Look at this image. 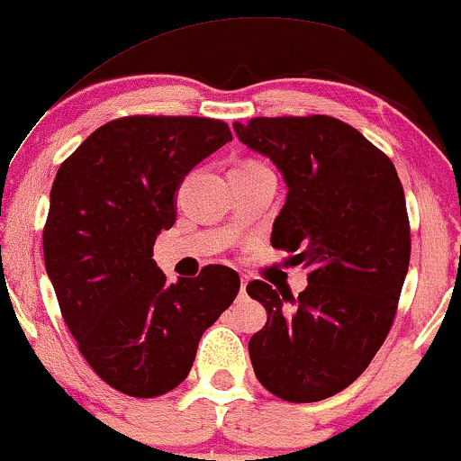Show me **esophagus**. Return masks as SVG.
<instances>
[{
    "mask_svg": "<svg viewBox=\"0 0 461 461\" xmlns=\"http://www.w3.org/2000/svg\"><path fill=\"white\" fill-rule=\"evenodd\" d=\"M246 286H248V278H246V276H241V286H240L241 295H243V294H246Z\"/></svg>",
    "mask_w": 461,
    "mask_h": 461,
    "instance_id": "obj_1",
    "label": "esophagus"
}]
</instances>
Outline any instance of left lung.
Masks as SVG:
<instances>
[{
	"label": "left lung",
	"mask_w": 461,
	"mask_h": 461,
	"mask_svg": "<svg viewBox=\"0 0 461 461\" xmlns=\"http://www.w3.org/2000/svg\"><path fill=\"white\" fill-rule=\"evenodd\" d=\"M232 127L283 172L289 192L272 246L308 269L297 297L263 280L248 285L267 311L248 343L254 373L285 402H321L358 380L393 326L412 246L402 181L393 161L339 118Z\"/></svg>",
	"instance_id": "8db88e82"
}]
</instances>
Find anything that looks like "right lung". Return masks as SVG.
I'll use <instances>...</instances> for the list:
<instances>
[{"instance_id":"right-lung-1","label":"right lung","mask_w":461,"mask_h":461,"mask_svg":"<svg viewBox=\"0 0 461 461\" xmlns=\"http://www.w3.org/2000/svg\"><path fill=\"white\" fill-rule=\"evenodd\" d=\"M230 140L213 118L124 116L90 133L53 181L47 276L81 356L129 397H159L185 380L203 332L240 291L224 265L167 285L153 258L183 178Z\"/></svg>"}]
</instances>
